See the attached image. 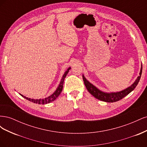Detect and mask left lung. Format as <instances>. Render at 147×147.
I'll return each instance as SVG.
<instances>
[{
	"mask_svg": "<svg viewBox=\"0 0 147 147\" xmlns=\"http://www.w3.org/2000/svg\"><path fill=\"white\" fill-rule=\"evenodd\" d=\"M142 72V65H141V69L140 72L139 74V76L137 77L135 82L133 83L132 85L127 88L121 91L117 92H104L100 91L99 89H97L96 86L93 85L92 84L89 82L84 77L83 75V79L84 81V83L85 84V86L88 90V92L90 93L91 95H92L94 97H95L96 99L107 102H117L119 100L122 99L123 97L126 96L127 94H129V93L133 91L135 89V88L137 86L138 83L139 82V80L141 77Z\"/></svg>",
	"mask_w": 147,
	"mask_h": 147,
	"instance_id": "obj_1",
	"label": "left lung"
}]
</instances>
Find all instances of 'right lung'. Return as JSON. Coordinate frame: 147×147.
I'll use <instances>...</instances> for the list:
<instances>
[{"label": "right lung", "instance_id": "add662e5", "mask_svg": "<svg viewBox=\"0 0 147 147\" xmlns=\"http://www.w3.org/2000/svg\"><path fill=\"white\" fill-rule=\"evenodd\" d=\"M70 69V67L68 68L67 70L65 71V72L64 73V74L63 75V78H62L61 80V82L59 84L58 87H57V88L56 89V90L55 91V92L53 93V94H51V96H48V97H46V98L45 99H30V98H28V97H26L24 96H23L22 94H20V95L21 96H23L24 98L26 99L27 100L32 102H34V103H35V104H48L50 103V102H53L54 101L57 97L59 96V95L61 94V92L62 91V90H63V84H64V79L66 77L67 74H68L69 70Z\"/></svg>", "mask_w": 147, "mask_h": 147}]
</instances>
